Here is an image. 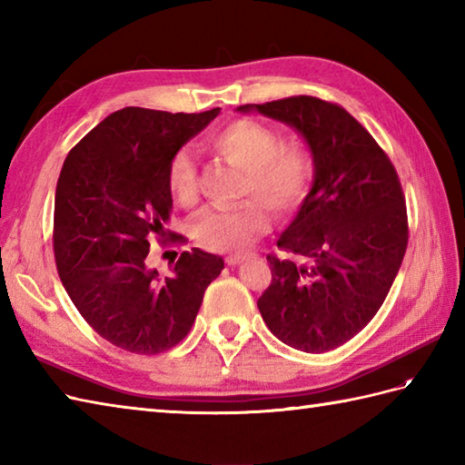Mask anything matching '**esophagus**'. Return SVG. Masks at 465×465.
<instances>
[{"mask_svg":"<svg viewBox=\"0 0 465 465\" xmlns=\"http://www.w3.org/2000/svg\"><path fill=\"white\" fill-rule=\"evenodd\" d=\"M245 255H248V253H232V255H227V258H225V263H227V265H235V263H240V262L245 258Z\"/></svg>","mask_w":465,"mask_h":465,"instance_id":"1","label":"esophagus"}]
</instances>
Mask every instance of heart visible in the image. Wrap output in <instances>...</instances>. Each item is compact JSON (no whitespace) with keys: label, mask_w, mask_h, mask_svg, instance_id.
Here are the masks:
<instances>
[{"label":"heart","mask_w":465,"mask_h":465,"mask_svg":"<svg viewBox=\"0 0 465 465\" xmlns=\"http://www.w3.org/2000/svg\"><path fill=\"white\" fill-rule=\"evenodd\" d=\"M207 147L243 172L240 195L250 200L230 207H207L195 217L192 235L203 250H240L270 230L265 206L280 220H290L308 200L315 160L303 142L283 140L275 127L240 117L212 134ZM167 192L182 207H193L200 200L197 165L190 152L182 150L172 157L167 167Z\"/></svg>","instance_id":"b5f03b06"}]
</instances>
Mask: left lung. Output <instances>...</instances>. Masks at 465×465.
Masks as SVG:
<instances>
[{"instance_id":"left-lung-1","label":"left lung","mask_w":465,"mask_h":465,"mask_svg":"<svg viewBox=\"0 0 465 465\" xmlns=\"http://www.w3.org/2000/svg\"><path fill=\"white\" fill-rule=\"evenodd\" d=\"M293 125L310 143L315 182L278 248L258 308L270 331L308 353L340 348L381 308L406 255L400 175L371 134L340 104L292 95L240 112Z\"/></svg>"}]
</instances>
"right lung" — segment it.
Masks as SVG:
<instances>
[{"mask_svg":"<svg viewBox=\"0 0 465 465\" xmlns=\"http://www.w3.org/2000/svg\"><path fill=\"white\" fill-rule=\"evenodd\" d=\"M220 115L124 107L67 153L55 187L54 255L69 298L90 328L115 348L155 355L180 343L220 255L193 248L160 278L150 243L183 245L165 230L172 212L167 167L180 147Z\"/></svg>","mask_w":465,"mask_h":465,"instance_id":"add662e5","label":"right lung"}]
</instances>
